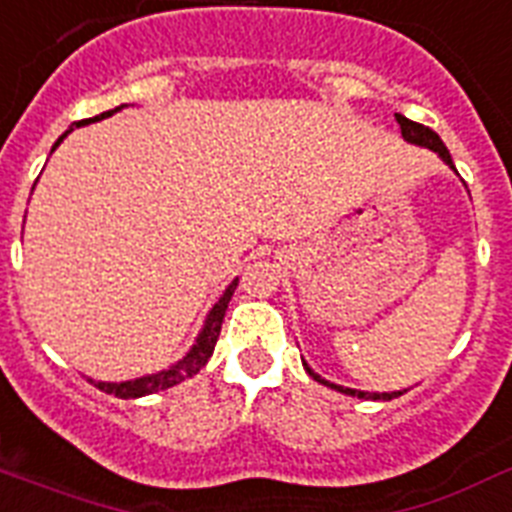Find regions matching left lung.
<instances>
[{
    "label": "left lung",
    "instance_id": "obj_1",
    "mask_svg": "<svg viewBox=\"0 0 512 512\" xmlns=\"http://www.w3.org/2000/svg\"><path fill=\"white\" fill-rule=\"evenodd\" d=\"M394 118H397V123H400V128H402V139L410 141V144H418V147L434 149L436 155L442 157V160L447 162L450 168H455V165H452L450 152H447V147H444V141L439 139V136H436L429 126H421V123H415V120H407L405 115H394ZM302 365H305V371L310 373V376H313L315 381H318V384H326V386H331V389H336V392L350 394V397H360V400H394V397H400V394H405V392L371 394V392H357V389H344V386L328 384L326 378H321V376H318V373H313V368H310V365H307V363H302Z\"/></svg>",
    "mask_w": 512,
    "mask_h": 512
}]
</instances>
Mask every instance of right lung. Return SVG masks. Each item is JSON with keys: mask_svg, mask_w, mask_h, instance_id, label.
Returning <instances> with one entry per match:
<instances>
[{"mask_svg": "<svg viewBox=\"0 0 512 512\" xmlns=\"http://www.w3.org/2000/svg\"><path fill=\"white\" fill-rule=\"evenodd\" d=\"M118 110H120V107H115V110L102 112V115H97V118L81 120V123H94V120L110 118L112 112H118ZM81 123H78V126H81ZM70 131H73V128H68V131H65V134L57 139V144H60V141L65 139ZM57 144H54V147H57ZM234 289H236V281L228 286L226 292H223V297L215 302V307L210 310V315H207L202 334L197 336V342H194V347L186 352L184 360H178L176 365H170L168 371H160V373H155V376L136 378V381H123V384H105V381H97L94 386H97V389H102V392H107V394H115V397H120V400H134V397L155 394V392H160V389H170V386L181 384L184 378L197 376V373L207 365V360L213 357L215 342H218V336H220V326H223V315H226L228 299H231Z\"/></svg>", "mask_w": 512, "mask_h": 512, "instance_id": "right-lung-1", "label": "right lung"}]
</instances>
